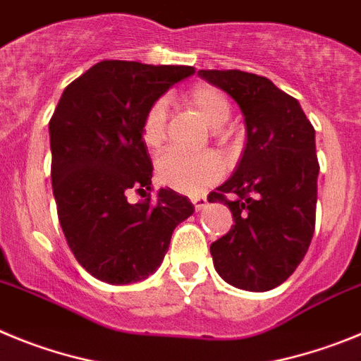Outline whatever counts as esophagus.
<instances>
[{"instance_id": "1", "label": "esophagus", "mask_w": 361, "mask_h": 361, "mask_svg": "<svg viewBox=\"0 0 361 361\" xmlns=\"http://www.w3.org/2000/svg\"><path fill=\"white\" fill-rule=\"evenodd\" d=\"M191 202H193V206H195V212H202V209L208 206V200L204 199V197H193Z\"/></svg>"}]
</instances>
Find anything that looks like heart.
<instances>
[{
	"mask_svg": "<svg viewBox=\"0 0 361 361\" xmlns=\"http://www.w3.org/2000/svg\"><path fill=\"white\" fill-rule=\"evenodd\" d=\"M188 104L199 114L212 130L224 128L231 119V104L222 90L212 85H197L188 94ZM142 142L157 152L166 139V101H157L148 110L142 123ZM224 166L213 153L184 155L178 152L164 153L157 162V177L162 184L186 195H197L219 183Z\"/></svg>",
	"mask_w": 361,
	"mask_h": 361,
	"instance_id": "obj_1",
	"label": "heart"
}]
</instances>
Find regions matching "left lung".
Segmentation results:
<instances>
[{
	"instance_id": "8db88e82",
	"label": "left lung",
	"mask_w": 361,
	"mask_h": 361,
	"mask_svg": "<svg viewBox=\"0 0 361 361\" xmlns=\"http://www.w3.org/2000/svg\"><path fill=\"white\" fill-rule=\"evenodd\" d=\"M238 104L245 145L231 177L209 193L235 224L212 244L220 279L244 291L275 289L304 260L314 233L318 166L314 128L295 97L242 70H199Z\"/></svg>"
}]
</instances>
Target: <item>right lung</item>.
<instances>
[{"label": "right lung", "instance_id": "add662e5", "mask_svg": "<svg viewBox=\"0 0 361 361\" xmlns=\"http://www.w3.org/2000/svg\"><path fill=\"white\" fill-rule=\"evenodd\" d=\"M193 66L101 61L70 82L49 124L57 216L73 257L101 282L133 283L157 271L171 235L195 206L170 188L152 202L142 142L149 108ZM132 190L146 196L132 204Z\"/></svg>", "mask_w": 361, "mask_h": 361}]
</instances>
